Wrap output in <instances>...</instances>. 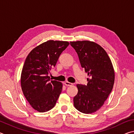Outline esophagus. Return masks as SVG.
I'll list each match as a JSON object with an SVG mask.
<instances>
[{
	"mask_svg": "<svg viewBox=\"0 0 134 134\" xmlns=\"http://www.w3.org/2000/svg\"><path fill=\"white\" fill-rule=\"evenodd\" d=\"M64 84H65V86H70L72 85V83L69 82V81H65Z\"/></svg>",
	"mask_w": 134,
	"mask_h": 134,
	"instance_id": "34e87169",
	"label": "esophagus"
}]
</instances>
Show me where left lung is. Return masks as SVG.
I'll list each match as a JSON object with an SVG mask.
<instances>
[{
	"label": "left lung",
	"mask_w": 134,
	"mask_h": 134,
	"mask_svg": "<svg viewBox=\"0 0 134 134\" xmlns=\"http://www.w3.org/2000/svg\"><path fill=\"white\" fill-rule=\"evenodd\" d=\"M70 45L89 76L87 85H77L74 106L82 113H94L103 106L113 89L115 72L112 62L105 49L94 42L78 41L70 42Z\"/></svg>",
	"instance_id": "1"
}]
</instances>
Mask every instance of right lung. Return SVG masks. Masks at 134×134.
<instances>
[{
	"instance_id": "obj_1",
	"label": "right lung",
	"mask_w": 134,
	"mask_h": 134,
	"mask_svg": "<svg viewBox=\"0 0 134 134\" xmlns=\"http://www.w3.org/2000/svg\"><path fill=\"white\" fill-rule=\"evenodd\" d=\"M69 45L67 41L49 40L35 47L27 56L21 72V87L29 104L38 112L53 108L62 91L63 84L51 80L48 74Z\"/></svg>"
}]
</instances>
